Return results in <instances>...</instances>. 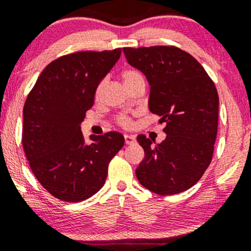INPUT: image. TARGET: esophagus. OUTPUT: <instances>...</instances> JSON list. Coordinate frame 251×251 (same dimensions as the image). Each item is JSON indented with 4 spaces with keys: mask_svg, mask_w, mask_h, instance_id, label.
Segmentation results:
<instances>
[{
    "mask_svg": "<svg viewBox=\"0 0 251 251\" xmlns=\"http://www.w3.org/2000/svg\"><path fill=\"white\" fill-rule=\"evenodd\" d=\"M135 141L136 140L134 135H125V142L126 145H131V144H134Z\"/></svg>",
    "mask_w": 251,
    "mask_h": 251,
    "instance_id": "34e87169",
    "label": "esophagus"
}]
</instances>
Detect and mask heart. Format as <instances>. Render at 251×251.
I'll return each instance as SVG.
<instances>
[{"label": "heart", "mask_w": 251, "mask_h": 251, "mask_svg": "<svg viewBox=\"0 0 251 251\" xmlns=\"http://www.w3.org/2000/svg\"><path fill=\"white\" fill-rule=\"evenodd\" d=\"M122 79L123 81H125L126 86L131 85V83L137 82V81H144V76H142L141 73L135 71V69H126V71L122 73ZM103 87H104V81H101L96 90L97 97L100 96L101 91H103ZM118 123L122 125L123 126H130V121H129V118L126 117V116H120V117H118Z\"/></svg>", "instance_id": "obj_1"}]
</instances>
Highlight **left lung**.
Here are the masks:
<instances>
[{
	"instance_id": "left-lung-1",
	"label": "left lung",
	"mask_w": 251,
	"mask_h": 251,
	"mask_svg": "<svg viewBox=\"0 0 251 251\" xmlns=\"http://www.w3.org/2000/svg\"><path fill=\"white\" fill-rule=\"evenodd\" d=\"M123 52L146 76L150 111L166 123L160 144L137 136L145 151L135 170L137 179L158 195L188 190L212 160L219 111L217 88L203 67L178 48H123Z\"/></svg>"
}]
</instances>
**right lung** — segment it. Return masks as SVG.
Instances as JSON below:
<instances>
[{"label":"right lung","mask_w":251,"mask_h":251,"mask_svg":"<svg viewBox=\"0 0 251 251\" xmlns=\"http://www.w3.org/2000/svg\"><path fill=\"white\" fill-rule=\"evenodd\" d=\"M121 49L81 51L45 67L24 106L23 146L36 178L52 196L80 202L101 189L110 160L125 145L117 131L85 141L81 122Z\"/></svg>","instance_id":"1"}]
</instances>
